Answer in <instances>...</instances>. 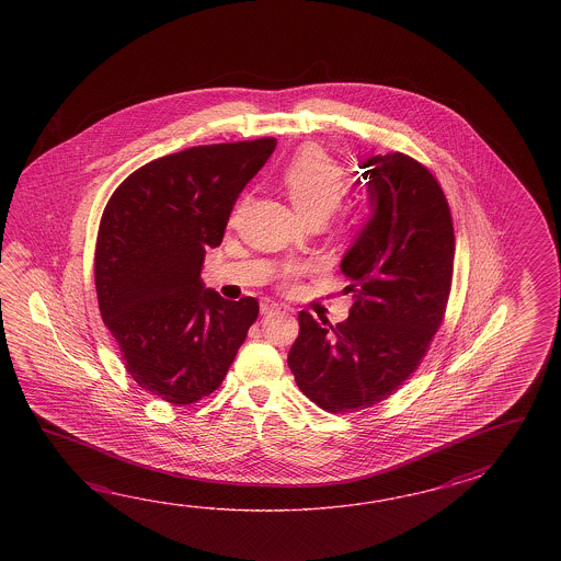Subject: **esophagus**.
<instances>
[{"instance_id":"obj_1","label":"esophagus","mask_w":561,"mask_h":561,"mask_svg":"<svg viewBox=\"0 0 561 561\" xmlns=\"http://www.w3.org/2000/svg\"><path fill=\"white\" fill-rule=\"evenodd\" d=\"M278 310H280V305L275 302V300H268V298H266V300L261 302V312H263V314H273V312H278Z\"/></svg>"}]
</instances>
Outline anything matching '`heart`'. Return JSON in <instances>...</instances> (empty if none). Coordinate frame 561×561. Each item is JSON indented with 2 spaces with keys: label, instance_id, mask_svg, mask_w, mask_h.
<instances>
[{
  "label": "heart",
  "instance_id": "1",
  "mask_svg": "<svg viewBox=\"0 0 561 561\" xmlns=\"http://www.w3.org/2000/svg\"><path fill=\"white\" fill-rule=\"evenodd\" d=\"M280 182L298 213L312 220L327 218L336 208L345 186V172L324 150L307 146L288 162ZM298 271H302V264H286L285 275Z\"/></svg>",
  "mask_w": 561,
  "mask_h": 561
}]
</instances>
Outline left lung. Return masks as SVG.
<instances>
[{"instance_id": "8db88e82", "label": "left lung", "mask_w": 561, "mask_h": 561, "mask_svg": "<svg viewBox=\"0 0 561 561\" xmlns=\"http://www.w3.org/2000/svg\"><path fill=\"white\" fill-rule=\"evenodd\" d=\"M360 168L370 215L341 261L348 319L331 327L300 310L288 353L298 389L329 413L367 409L409 379L442 327L454 276L451 213L430 170L401 152Z\"/></svg>"}]
</instances>
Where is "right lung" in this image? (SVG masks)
Wrapping results in <instances>:
<instances>
[{
	"instance_id": "add662e5",
	"label": "right lung",
	"mask_w": 561,
	"mask_h": 561,
	"mask_svg": "<svg viewBox=\"0 0 561 561\" xmlns=\"http://www.w3.org/2000/svg\"><path fill=\"white\" fill-rule=\"evenodd\" d=\"M275 148V138H259L162 156L107 201L95 242L100 314L131 379L168 403L191 405L218 389L259 317L256 298H222L201 271Z\"/></svg>"
}]
</instances>
